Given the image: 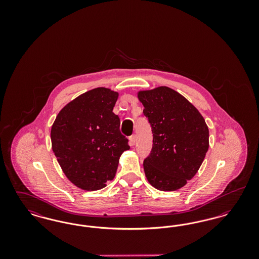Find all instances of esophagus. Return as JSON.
<instances>
[{
    "label": "esophagus",
    "mask_w": 259,
    "mask_h": 259,
    "mask_svg": "<svg viewBox=\"0 0 259 259\" xmlns=\"http://www.w3.org/2000/svg\"><path fill=\"white\" fill-rule=\"evenodd\" d=\"M129 141H130V145L134 146L136 144V135H132L129 137Z\"/></svg>",
    "instance_id": "obj_1"
}]
</instances>
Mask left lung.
<instances>
[{
  "mask_svg": "<svg viewBox=\"0 0 259 259\" xmlns=\"http://www.w3.org/2000/svg\"><path fill=\"white\" fill-rule=\"evenodd\" d=\"M138 97L153 136L144 160L148 183L162 191L177 190L195 176L206 156L208 126L197 109L169 87L140 91Z\"/></svg>",
  "mask_w": 259,
  "mask_h": 259,
  "instance_id": "left-lung-1",
  "label": "left lung"
}]
</instances>
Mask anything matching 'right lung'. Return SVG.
Wrapping results in <instances>:
<instances>
[{
  "label": "right lung",
  "mask_w": 259,
  "mask_h": 259,
  "mask_svg": "<svg viewBox=\"0 0 259 259\" xmlns=\"http://www.w3.org/2000/svg\"><path fill=\"white\" fill-rule=\"evenodd\" d=\"M117 98L105 87L87 91L65 106L52 125V150L66 177L81 189L105 187L130 148L112 112Z\"/></svg>",
  "instance_id": "1"
}]
</instances>
